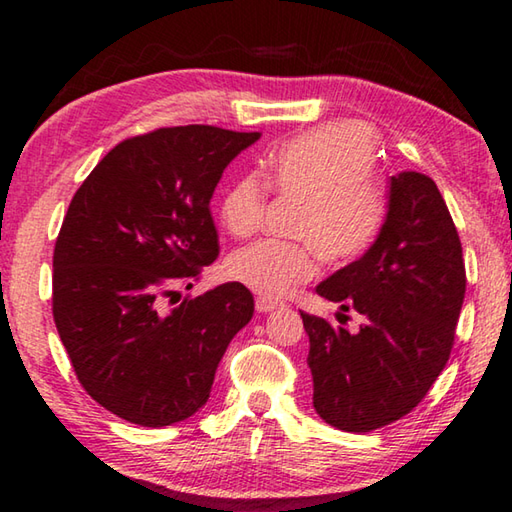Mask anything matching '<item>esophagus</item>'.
Here are the masks:
<instances>
[{"label":"esophagus","instance_id":"obj_1","mask_svg":"<svg viewBox=\"0 0 512 512\" xmlns=\"http://www.w3.org/2000/svg\"><path fill=\"white\" fill-rule=\"evenodd\" d=\"M280 307H284L282 302H277V300H273V298H257V300H255V309L259 311V314H268V311L280 309Z\"/></svg>","mask_w":512,"mask_h":512}]
</instances>
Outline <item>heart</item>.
I'll return each instance as SVG.
<instances>
[{"label": "heart", "mask_w": 512, "mask_h": 512, "mask_svg": "<svg viewBox=\"0 0 512 512\" xmlns=\"http://www.w3.org/2000/svg\"><path fill=\"white\" fill-rule=\"evenodd\" d=\"M377 133L366 121L336 119L284 142L262 164L271 192L300 207L291 237L259 241L228 259V275L264 298H282L316 273V253L325 264H350L377 239L386 219V198L372 169ZM264 210V187L248 173L223 189L219 216L235 237H250Z\"/></svg>", "instance_id": "1"}]
</instances>
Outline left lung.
<instances>
[{
    "label": "left lung",
    "mask_w": 512,
    "mask_h": 512,
    "mask_svg": "<svg viewBox=\"0 0 512 512\" xmlns=\"http://www.w3.org/2000/svg\"><path fill=\"white\" fill-rule=\"evenodd\" d=\"M316 293L366 318L350 334L300 311L320 418L366 433L413 411L445 368L465 298L461 239L436 183L418 171L391 176L375 244Z\"/></svg>",
    "instance_id": "left-lung-1"
}]
</instances>
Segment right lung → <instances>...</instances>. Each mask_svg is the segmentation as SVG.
Returning a JSON list of instances; mask_svg holds the SVG:
<instances>
[{"label": "right lung", "mask_w": 512, "mask_h": 512, "mask_svg": "<svg viewBox=\"0 0 512 512\" xmlns=\"http://www.w3.org/2000/svg\"><path fill=\"white\" fill-rule=\"evenodd\" d=\"M257 140L216 126L131 137L69 203L54 248L56 329L85 391L119 418L167 427L194 415L253 318V293L239 282L173 309L162 298L219 255L212 194Z\"/></svg>", "instance_id": "obj_1"}]
</instances>
